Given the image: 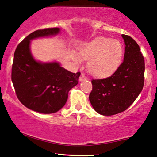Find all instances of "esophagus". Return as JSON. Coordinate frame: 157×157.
I'll return each instance as SVG.
<instances>
[{"label":"esophagus","instance_id":"obj_1","mask_svg":"<svg viewBox=\"0 0 157 157\" xmlns=\"http://www.w3.org/2000/svg\"><path fill=\"white\" fill-rule=\"evenodd\" d=\"M86 75H85L84 73H82V74H81L80 77H79V81H80V82H83V81L86 80Z\"/></svg>","mask_w":157,"mask_h":157}]
</instances>
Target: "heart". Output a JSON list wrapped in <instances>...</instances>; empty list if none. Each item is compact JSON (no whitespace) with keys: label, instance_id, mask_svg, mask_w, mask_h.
Here are the masks:
<instances>
[{"label":"heart","instance_id":"b5f03b06","mask_svg":"<svg viewBox=\"0 0 157 157\" xmlns=\"http://www.w3.org/2000/svg\"><path fill=\"white\" fill-rule=\"evenodd\" d=\"M124 49L121 42L111 38H96L81 49L80 55L84 59H90L88 69L92 75L103 77L111 75L121 64ZM75 59L80 61L76 57Z\"/></svg>","mask_w":157,"mask_h":157}]
</instances>
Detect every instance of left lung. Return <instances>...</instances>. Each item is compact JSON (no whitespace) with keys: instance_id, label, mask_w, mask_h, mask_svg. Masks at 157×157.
I'll list each match as a JSON object with an SVG mask.
<instances>
[{"instance_id":"1","label":"left lung","mask_w":157,"mask_h":157,"mask_svg":"<svg viewBox=\"0 0 157 157\" xmlns=\"http://www.w3.org/2000/svg\"><path fill=\"white\" fill-rule=\"evenodd\" d=\"M125 43L123 63L111 76L92 79L90 101L98 113L112 116L134 102L144 85L145 61L136 41L122 34Z\"/></svg>"}]
</instances>
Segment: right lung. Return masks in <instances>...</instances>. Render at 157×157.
<instances>
[{
    "label": "right lung",
    "instance_id": "right-lung-1",
    "mask_svg": "<svg viewBox=\"0 0 157 157\" xmlns=\"http://www.w3.org/2000/svg\"><path fill=\"white\" fill-rule=\"evenodd\" d=\"M59 32L58 28L36 30L24 38L14 52L11 81L17 97L25 107L38 113L60 110L67 102L69 91L78 83L80 72H70L57 63H39L30 53V40Z\"/></svg>",
    "mask_w": 157,
    "mask_h": 157
}]
</instances>
